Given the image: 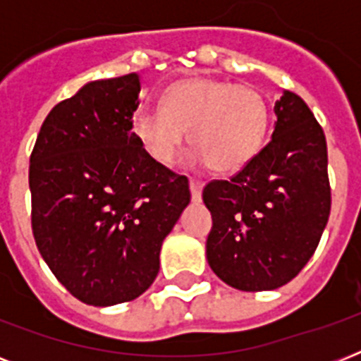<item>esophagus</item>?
<instances>
[{"mask_svg":"<svg viewBox=\"0 0 361 361\" xmlns=\"http://www.w3.org/2000/svg\"><path fill=\"white\" fill-rule=\"evenodd\" d=\"M189 187H191L192 200H195V202H200V198H202V187H204L202 181L191 178V180H189Z\"/></svg>","mask_w":361,"mask_h":361,"instance_id":"esophagus-1","label":"esophagus"}]
</instances>
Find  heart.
<instances>
[{
	"mask_svg": "<svg viewBox=\"0 0 361 361\" xmlns=\"http://www.w3.org/2000/svg\"><path fill=\"white\" fill-rule=\"evenodd\" d=\"M269 125L268 101L249 86L192 76L169 86L161 109L136 110L130 130L159 164L178 157L185 133L214 172L232 174L251 163Z\"/></svg>",
	"mask_w": 361,
	"mask_h": 361,
	"instance_id": "obj_1",
	"label": "heart"
}]
</instances>
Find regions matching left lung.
Instances as JSON below:
<instances>
[{"label":"left lung","mask_w":361,"mask_h":361,"mask_svg":"<svg viewBox=\"0 0 361 361\" xmlns=\"http://www.w3.org/2000/svg\"><path fill=\"white\" fill-rule=\"evenodd\" d=\"M271 140L202 198L212 212L209 268L238 290H275L313 257L331 208L326 136L296 93L275 101Z\"/></svg>","instance_id":"obj_1"}]
</instances>
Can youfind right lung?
<instances>
[{
  "label": "right lung",
  "mask_w": 361,
  "mask_h": 361,
  "mask_svg": "<svg viewBox=\"0 0 361 361\" xmlns=\"http://www.w3.org/2000/svg\"><path fill=\"white\" fill-rule=\"evenodd\" d=\"M136 73L90 82L50 110L30 157L31 228L56 279L87 305L130 302L159 274L163 240L191 200L130 130Z\"/></svg>",
  "instance_id": "1"
}]
</instances>
